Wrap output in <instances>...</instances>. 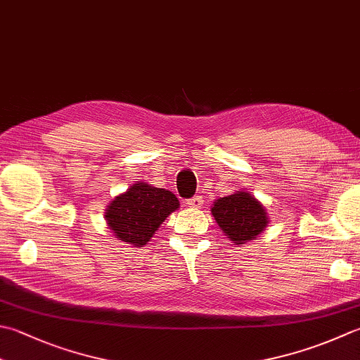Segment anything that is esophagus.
Returning <instances> with one entry per match:
<instances>
[{"label":"esophagus","instance_id":"34e87169","mask_svg":"<svg viewBox=\"0 0 360 360\" xmlns=\"http://www.w3.org/2000/svg\"><path fill=\"white\" fill-rule=\"evenodd\" d=\"M186 204L188 207H193V209H200L202 206V198L201 196H193V198H190L186 201Z\"/></svg>","mask_w":360,"mask_h":360}]
</instances>
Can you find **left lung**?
Wrapping results in <instances>:
<instances>
[{"label":"left lung","mask_w":360,"mask_h":360,"mask_svg":"<svg viewBox=\"0 0 360 360\" xmlns=\"http://www.w3.org/2000/svg\"><path fill=\"white\" fill-rule=\"evenodd\" d=\"M212 215L218 226L236 245L255 240L269 223L262 204L246 192H237L217 200Z\"/></svg>","instance_id":"left-lung-1"}]
</instances>
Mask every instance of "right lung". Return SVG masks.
I'll return each mask as SVG.
<instances>
[{"label":"right lung","instance_id":"right-lung-1","mask_svg":"<svg viewBox=\"0 0 360 360\" xmlns=\"http://www.w3.org/2000/svg\"><path fill=\"white\" fill-rule=\"evenodd\" d=\"M178 207L179 201L170 190L139 182L109 204L105 220L120 240L143 246Z\"/></svg>","mask_w":360,"mask_h":360}]
</instances>
